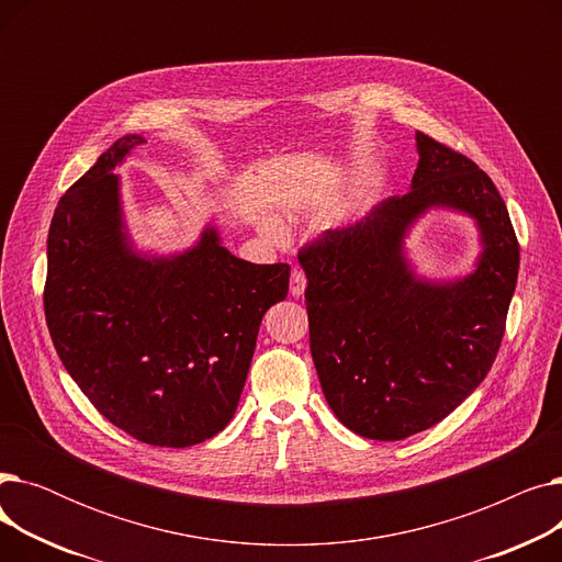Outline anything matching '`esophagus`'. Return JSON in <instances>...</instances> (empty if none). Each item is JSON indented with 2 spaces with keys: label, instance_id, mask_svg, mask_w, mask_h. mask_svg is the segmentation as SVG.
<instances>
[{
  "label": "esophagus",
  "instance_id": "esophagus-1",
  "mask_svg": "<svg viewBox=\"0 0 562 562\" xmlns=\"http://www.w3.org/2000/svg\"><path fill=\"white\" fill-rule=\"evenodd\" d=\"M305 286H307V278H305V273L303 271H299V269H293V273H291V282H289V293L293 299H299V296H303L305 293Z\"/></svg>",
  "mask_w": 562,
  "mask_h": 562
}]
</instances>
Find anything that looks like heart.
<instances>
[{
  "label": "heart",
  "mask_w": 562,
  "mask_h": 562,
  "mask_svg": "<svg viewBox=\"0 0 562 562\" xmlns=\"http://www.w3.org/2000/svg\"><path fill=\"white\" fill-rule=\"evenodd\" d=\"M269 227H271V229H276V225H269Z\"/></svg>",
  "instance_id": "heart-1"
}]
</instances>
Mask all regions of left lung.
I'll list each match as a JSON object with an SVG mask.
<instances>
[{
  "mask_svg": "<svg viewBox=\"0 0 562 562\" xmlns=\"http://www.w3.org/2000/svg\"><path fill=\"white\" fill-rule=\"evenodd\" d=\"M405 195L371 206L301 250L312 360L335 417L369 439L422 432L474 392L504 339L519 246L490 177L417 132ZM430 211L475 223L480 255L464 277L428 279L406 239Z\"/></svg>",
  "mask_w": 562,
  "mask_h": 562,
  "instance_id": "left-lung-1",
  "label": "left lung"
}]
</instances>
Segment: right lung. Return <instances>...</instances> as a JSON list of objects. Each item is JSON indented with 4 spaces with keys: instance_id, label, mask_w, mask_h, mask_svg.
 Segmentation results:
<instances>
[{
    "instance_id": "right-lung-1",
    "label": "right lung",
    "mask_w": 562,
    "mask_h": 562,
    "mask_svg": "<svg viewBox=\"0 0 562 562\" xmlns=\"http://www.w3.org/2000/svg\"><path fill=\"white\" fill-rule=\"evenodd\" d=\"M143 143L117 138L58 200L45 318L66 371L113 426L184 449L234 417L261 318L286 299L291 269L232 255L214 221L184 250L138 248L113 170Z\"/></svg>"
}]
</instances>
